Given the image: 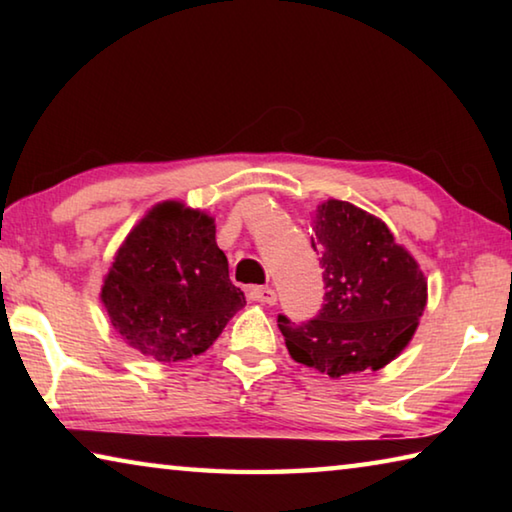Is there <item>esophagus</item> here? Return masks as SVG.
Here are the masks:
<instances>
[{
    "label": "esophagus",
    "mask_w": 512,
    "mask_h": 512,
    "mask_svg": "<svg viewBox=\"0 0 512 512\" xmlns=\"http://www.w3.org/2000/svg\"><path fill=\"white\" fill-rule=\"evenodd\" d=\"M248 298L264 302V305H275L277 302V293L271 287H250L248 289Z\"/></svg>",
    "instance_id": "obj_1"
}]
</instances>
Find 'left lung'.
<instances>
[{
    "label": "left lung",
    "mask_w": 512,
    "mask_h": 512,
    "mask_svg": "<svg viewBox=\"0 0 512 512\" xmlns=\"http://www.w3.org/2000/svg\"><path fill=\"white\" fill-rule=\"evenodd\" d=\"M325 305L307 323L277 316L293 361L332 379L379 370L400 354L427 305V280L388 225L329 198L314 216Z\"/></svg>",
    "instance_id": "8db88e82"
}]
</instances>
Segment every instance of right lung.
I'll use <instances>...</instances> for the list:
<instances>
[{
  "instance_id": "1",
  "label": "right lung",
  "mask_w": 512,
  "mask_h": 512,
  "mask_svg": "<svg viewBox=\"0 0 512 512\" xmlns=\"http://www.w3.org/2000/svg\"><path fill=\"white\" fill-rule=\"evenodd\" d=\"M101 302L131 348L171 363L210 348L246 298L230 282L212 216L164 201L119 246Z\"/></svg>"
}]
</instances>
